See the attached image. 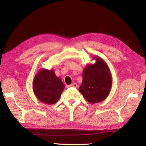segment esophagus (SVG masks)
Listing matches in <instances>:
<instances>
[{
    "mask_svg": "<svg viewBox=\"0 0 146 146\" xmlns=\"http://www.w3.org/2000/svg\"><path fill=\"white\" fill-rule=\"evenodd\" d=\"M70 87H74V88H77L78 87V85H77V83H74L71 84V85H70Z\"/></svg>",
    "mask_w": 146,
    "mask_h": 146,
    "instance_id": "obj_1",
    "label": "esophagus"
}]
</instances>
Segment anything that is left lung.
I'll use <instances>...</instances> for the list:
<instances>
[{"instance_id": "obj_1", "label": "left lung", "mask_w": 146, "mask_h": 146, "mask_svg": "<svg viewBox=\"0 0 146 146\" xmlns=\"http://www.w3.org/2000/svg\"><path fill=\"white\" fill-rule=\"evenodd\" d=\"M94 64H88L83 71V81L79 91L88 102L99 103L108 96L112 86V76L105 61L94 57Z\"/></svg>"}]
</instances>
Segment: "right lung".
I'll return each instance as SVG.
<instances>
[{"instance_id":"1","label":"right lung","mask_w":146,"mask_h":146,"mask_svg":"<svg viewBox=\"0 0 146 146\" xmlns=\"http://www.w3.org/2000/svg\"><path fill=\"white\" fill-rule=\"evenodd\" d=\"M64 89L61 79L56 76L54 70L41 69L33 81V91L37 99L44 104L56 103Z\"/></svg>"}]
</instances>
